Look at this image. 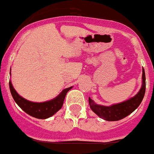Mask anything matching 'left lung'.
Returning <instances> with one entry per match:
<instances>
[{"mask_svg":"<svg viewBox=\"0 0 154 154\" xmlns=\"http://www.w3.org/2000/svg\"><path fill=\"white\" fill-rule=\"evenodd\" d=\"M142 79H143V84L140 91L134 97H131L130 99L123 102L112 105L111 106H104V105H97L94 103L93 100L91 99V97H89L88 99L89 105L91 110L100 118L106 121H118L125 118L138 108L145 94L146 77L143 68Z\"/></svg>","mask_w":154,"mask_h":154,"instance_id":"obj_1","label":"left lung"}]
</instances>
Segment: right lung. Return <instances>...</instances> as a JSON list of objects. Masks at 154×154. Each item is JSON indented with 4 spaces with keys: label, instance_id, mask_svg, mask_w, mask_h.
Returning a JSON list of instances; mask_svg holds the SVG:
<instances>
[{
    "label": "right lung",
    "instance_id": "right-lung-1",
    "mask_svg": "<svg viewBox=\"0 0 154 154\" xmlns=\"http://www.w3.org/2000/svg\"><path fill=\"white\" fill-rule=\"evenodd\" d=\"M9 88L14 101L24 112L36 119H45L53 116L62 108L66 93L72 87L64 89L57 97L45 102H33L25 99L14 90L11 81H9Z\"/></svg>",
    "mask_w": 154,
    "mask_h": 154
}]
</instances>
